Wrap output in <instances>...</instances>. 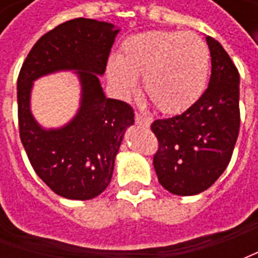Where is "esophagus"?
<instances>
[{
  "instance_id": "obj_1",
  "label": "esophagus",
  "mask_w": 258,
  "mask_h": 258,
  "mask_svg": "<svg viewBox=\"0 0 258 258\" xmlns=\"http://www.w3.org/2000/svg\"><path fill=\"white\" fill-rule=\"evenodd\" d=\"M135 123L140 124V125L149 127L152 123V118L148 117V116H144V114H140V113H135Z\"/></svg>"
}]
</instances>
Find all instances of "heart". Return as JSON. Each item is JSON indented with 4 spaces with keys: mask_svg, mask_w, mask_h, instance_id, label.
I'll list each match as a JSON object with an SVG mask.
<instances>
[{
    "mask_svg": "<svg viewBox=\"0 0 258 258\" xmlns=\"http://www.w3.org/2000/svg\"><path fill=\"white\" fill-rule=\"evenodd\" d=\"M210 51L190 31L148 30L125 38L118 56L106 62V77L120 95L137 88L164 113H179L199 99L209 80Z\"/></svg>",
    "mask_w": 258,
    "mask_h": 258,
    "instance_id": "1",
    "label": "heart"
}]
</instances>
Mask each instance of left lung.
<instances>
[{
  "label": "left lung",
  "instance_id": "obj_1",
  "mask_svg": "<svg viewBox=\"0 0 258 258\" xmlns=\"http://www.w3.org/2000/svg\"><path fill=\"white\" fill-rule=\"evenodd\" d=\"M211 76L207 90L184 113L151 128L159 141L153 166L164 189L179 196L203 192L224 173L240 125L239 73L220 42L206 37Z\"/></svg>",
  "mask_w": 258,
  "mask_h": 258
}]
</instances>
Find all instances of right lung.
Returning a JSON list of instances; mask_svg holds the SVG:
<instances>
[{
    "label": "right lung",
    "mask_w": 258,
    "mask_h": 258,
    "mask_svg": "<svg viewBox=\"0 0 258 258\" xmlns=\"http://www.w3.org/2000/svg\"><path fill=\"white\" fill-rule=\"evenodd\" d=\"M118 31L107 22L68 20L34 44L20 69V140L37 175L66 199L88 200L106 189L124 133L134 124L133 107L106 98L99 81ZM63 70H76L80 80L79 110L63 127L42 129L30 110L32 83Z\"/></svg>",
    "instance_id": "obj_1"
}]
</instances>
